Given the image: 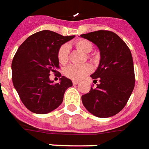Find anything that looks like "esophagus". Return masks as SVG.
Listing matches in <instances>:
<instances>
[{
  "mask_svg": "<svg viewBox=\"0 0 149 149\" xmlns=\"http://www.w3.org/2000/svg\"><path fill=\"white\" fill-rule=\"evenodd\" d=\"M72 83L73 85H78V84L79 83V81H76V80H73Z\"/></svg>",
  "mask_w": 149,
  "mask_h": 149,
  "instance_id": "esophagus-1",
  "label": "esophagus"
}]
</instances>
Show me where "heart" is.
Here are the masks:
<instances>
[{"label":"heart","mask_w":149,"mask_h":149,"mask_svg":"<svg viewBox=\"0 0 149 149\" xmlns=\"http://www.w3.org/2000/svg\"><path fill=\"white\" fill-rule=\"evenodd\" d=\"M74 46L83 52L88 54L93 49V44L86 39H79L74 42ZM58 59L60 64H66L69 61V50L68 46L63 45L58 51ZM91 66L86 63L83 65H69L64 69V74L67 78L74 80L81 79L82 78L91 72Z\"/></svg>","instance_id":"1"}]
</instances>
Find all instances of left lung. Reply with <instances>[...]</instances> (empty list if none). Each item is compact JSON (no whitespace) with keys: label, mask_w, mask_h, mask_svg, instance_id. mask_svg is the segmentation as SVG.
I'll return each mask as SVG.
<instances>
[{"label":"left lung","mask_w":149,"mask_h":149,"mask_svg":"<svg viewBox=\"0 0 149 149\" xmlns=\"http://www.w3.org/2000/svg\"><path fill=\"white\" fill-rule=\"evenodd\" d=\"M81 37L95 43L101 57L98 68L91 75L94 83L99 80L100 83L82 95V102L95 116H113L127 104L135 86L130 49L116 33L109 30L94 31Z\"/></svg>","instance_id":"obj_1"}]
</instances>
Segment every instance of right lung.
<instances>
[{"label": "right lung", "mask_w": 149, "mask_h": 149, "mask_svg": "<svg viewBox=\"0 0 149 149\" xmlns=\"http://www.w3.org/2000/svg\"><path fill=\"white\" fill-rule=\"evenodd\" d=\"M74 37L42 30L29 36L19 46L12 62L13 83L30 111L49 113L63 103L64 93L72 82L62 76L60 83H54L49 80V74L58 72V51Z\"/></svg>", "instance_id": "add662e5"}]
</instances>
